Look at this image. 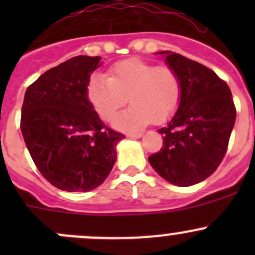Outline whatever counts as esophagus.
I'll return each instance as SVG.
<instances>
[{
	"label": "esophagus",
	"instance_id": "esophagus-1",
	"mask_svg": "<svg viewBox=\"0 0 255 255\" xmlns=\"http://www.w3.org/2000/svg\"><path fill=\"white\" fill-rule=\"evenodd\" d=\"M143 135V133H129L128 137L129 138H140Z\"/></svg>",
	"mask_w": 255,
	"mask_h": 255
}]
</instances>
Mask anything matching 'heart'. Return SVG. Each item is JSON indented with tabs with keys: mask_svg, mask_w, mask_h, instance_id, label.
I'll use <instances>...</instances> for the list:
<instances>
[{
	"mask_svg": "<svg viewBox=\"0 0 255 255\" xmlns=\"http://www.w3.org/2000/svg\"><path fill=\"white\" fill-rule=\"evenodd\" d=\"M87 97L104 121H111L128 97L132 106L115 118L113 126L130 132L145 127L150 121L164 123L170 120L179 109L181 81L170 66L127 59L110 69V78L92 75Z\"/></svg>",
	"mask_w": 255,
	"mask_h": 255,
	"instance_id": "obj_1",
	"label": "heart"
}]
</instances>
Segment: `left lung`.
<instances>
[{"instance_id":"1","label":"left lung","mask_w":255,"mask_h":255,"mask_svg":"<svg viewBox=\"0 0 255 255\" xmlns=\"http://www.w3.org/2000/svg\"><path fill=\"white\" fill-rule=\"evenodd\" d=\"M166 64L181 81L179 109L163 134L160 151L148 158L154 170L177 186H191L207 179L225 158L236 122L230 87L207 66L173 51Z\"/></svg>"}]
</instances>
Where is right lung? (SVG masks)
I'll return each mask as SVG.
<instances>
[{
    "instance_id": "1",
    "label": "right lung",
    "mask_w": 255,
    "mask_h": 255,
    "mask_svg": "<svg viewBox=\"0 0 255 255\" xmlns=\"http://www.w3.org/2000/svg\"><path fill=\"white\" fill-rule=\"evenodd\" d=\"M100 56L79 55L49 69L29 85L20 130L35 166L64 191H90L102 184L125 134L107 127L87 97Z\"/></svg>"
}]
</instances>
